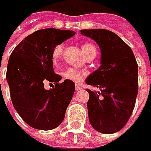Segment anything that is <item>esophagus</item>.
<instances>
[{
	"mask_svg": "<svg viewBox=\"0 0 151 151\" xmlns=\"http://www.w3.org/2000/svg\"><path fill=\"white\" fill-rule=\"evenodd\" d=\"M81 88H82V87H81V85H79V84L76 85V91L81 90Z\"/></svg>",
	"mask_w": 151,
	"mask_h": 151,
	"instance_id": "esophagus-1",
	"label": "esophagus"
}]
</instances>
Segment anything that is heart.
<instances>
[{
  "mask_svg": "<svg viewBox=\"0 0 151 151\" xmlns=\"http://www.w3.org/2000/svg\"><path fill=\"white\" fill-rule=\"evenodd\" d=\"M63 50H64V44H57L54 48L53 52H52V60L55 64L57 63L60 60L63 53ZM82 50H83L85 56L91 55L92 53H96L95 46L90 43H85L82 44ZM86 71L81 70L78 69H75V68H68L62 73V76L64 78L69 81H72L74 82H80L86 76Z\"/></svg>",
  "mask_w": 151,
  "mask_h": 151,
  "instance_id": "heart-1",
  "label": "heart"
}]
</instances>
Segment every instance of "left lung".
Masks as SVG:
<instances>
[{"label":"left lung","mask_w":151,"mask_h":151,"mask_svg":"<svg viewBox=\"0 0 151 151\" xmlns=\"http://www.w3.org/2000/svg\"><path fill=\"white\" fill-rule=\"evenodd\" d=\"M81 33L95 40L101 50V65L86 80L101 91L89 93L88 117L102 134L122 129L130 118L138 95V64L131 48L106 29H83Z\"/></svg>","instance_id":"1"}]
</instances>
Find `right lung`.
<instances>
[{
	"instance_id": "add662e5",
	"label": "right lung",
	"mask_w": 151,
	"mask_h": 151,
	"mask_svg": "<svg viewBox=\"0 0 151 151\" xmlns=\"http://www.w3.org/2000/svg\"><path fill=\"white\" fill-rule=\"evenodd\" d=\"M76 32L57 28L40 29L27 36L10 55L6 81L13 107L32 128L50 130L65 119L75 92V83L54 72L52 52L57 44L71 38ZM56 83L50 90L44 82Z\"/></svg>"
}]
</instances>
